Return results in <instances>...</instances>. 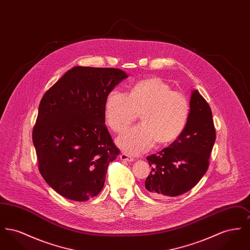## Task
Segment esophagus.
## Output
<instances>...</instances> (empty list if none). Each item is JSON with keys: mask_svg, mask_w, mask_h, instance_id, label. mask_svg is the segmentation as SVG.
<instances>
[{"mask_svg": "<svg viewBox=\"0 0 250 250\" xmlns=\"http://www.w3.org/2000/svg\"><path fill=\"white\" fill-rule=\"evenodd\" d=\"M120 158H121V160H124V161H133L134 160V157L133 156H131L129 154H126V153H122L121 155H120Z\"/></svg>", "mask_w": 250, "mask_h": 250, "instance_id": "esophagus-1", "label": "esophagus"}]
</instances>
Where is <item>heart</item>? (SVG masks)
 <instances>
[{"instance_id":"1","label":"heart","mask_w":250,"mask_h":250,"mask_svg":"<svg viewBox=\"0 0 250 250\" xmlns=\"http://www.w3.org/2000/svg\"><path fill=\"white\" fill-rule=\"evenodd\" d=\"M190 112L188 98L159 78L141 81L129 95L113 90L105 102V120L115 133L125 130L141 113L143 124L126 131L117 143L125 151L138 155L156 142L166 145L176 141L185 130Z\"/></svg>"}]
</instances>
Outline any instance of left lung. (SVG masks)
Listing matches in <instances>:
<instances>
[{"mask_svg": "<svg viewBox=\"0 0 250 250\" xmlns=\"http://www.w3.org/2000/svg\"><path fill=\"white\" fill-rule=\"evenodd\" d=\"M215 142L212 110L198 90L193 91L189 117L182 135L157 154L148 155L152 170L145 188L153 197H175L194 188L209 167Z\"/></svg>", "mask_w": 250, "mask_h": 250, "instance_id": "obj_1", "label": "left lung"}]
</instances>
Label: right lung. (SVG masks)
<instances>
[{
    "label": "right lung",
    "instance_id": "add662e5",
    "mask_svg": "<svg viewBox=\"0 0 250 250\" xmlns=\"http://www.w3.org/2000/svg\"><path fill=\"white\" fill-rule=\"evenodd\" d=\"M127 75L75 66L43 95L33 128L38 169L48 186L76 202L96 196L120 154L105 125L108 93Z\"/></svg>",
    "mask_w": 250,
    "mask_h": 250
}]
</instances>
